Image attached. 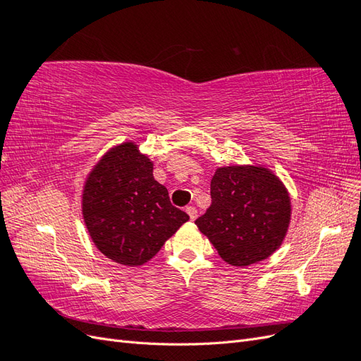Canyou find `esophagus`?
Here are the masks:
<instances>
[{
    "label": "esophagus",
    "mask_w": 361,
    "mask_h": 361,
    "mask_svg": "<svg viewBox=\"0 0 361 361\" xmlns=\"http://www.w3.org/2000/svg\"><path fill=\"white\" fill-rule=\"evenodd\" d=\"M185 211H187V214L190 215V218H191V221H194V220H195V218H197V209H195V207H194V206H188V207H187V209H185Z\"/></svg>",
    "instance_id": "obj_1"
}]
</instances>
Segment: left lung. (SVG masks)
<instances>
[{
	"label": "left lung",
	"instance_id": "left-lung-1",
	"mask_svg": "<svg viewBox=\"0 0 361 361\" xmlns=\"http://www.w3.org/2000/svg\"><path fill=\"white\" fill-rule=\"evenodd\" d=\"M211 197L195 224L228 265L257 264L281 245L292 206L285 183L269 169L255 164L218 167Z\"/></svg>",
	"mask_w": 361,
	"mask_h": 361
}]
</instances>
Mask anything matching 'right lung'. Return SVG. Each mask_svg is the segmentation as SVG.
<instances>
[{
	"instance_id": "add662e5",
	"label": "right lung",
	"mask_w": 361,
	"mask_h": 361,
	"mask_svg": "<svg viewBox=\"0 0 361 361\" xmlns=\"http://www.w3.org/2000/svg\"><path fill=\"white\" fill-rule=\"evenodd\" d=\"M82 218L93 244L125 267L145 265L190 220L155 180L154 162L134 141L111 147L87 174Z\"/></svg>"
}]
</instances>
